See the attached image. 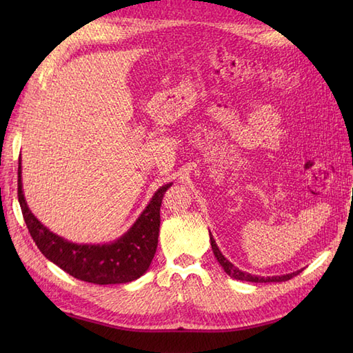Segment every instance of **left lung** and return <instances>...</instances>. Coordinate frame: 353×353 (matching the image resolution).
Instances as JSON below:
<instances>
[{
	"label": "left lung",
	"mask_w": 353,
	"mask_h": 353,
	"mask_svg": "<svg viewBox=\"0 0 353 353\" xmlns=\"http://www.w3.org/2000/svg\"><path fill=\"white\" fill-rule=\"evenodd\" d=\"M211 245H212V252L215 254V258L219 259L220 265L224 268V272H226L230 277H234V279H238V281H247V282H256V283H262V282H285L291 279V277L297 276L299 273L302 272V270H299V272H294V273H290V274H283V276H272V277H261V276H254V274H250V273H245V272H241V270L236 268L232 262H229L226 258L223 256V253L220 252L219 247H216L215 244V239L212 238L211 235Z\"/></svg>",
	"instance_id": "obj_1"
}]
</instances>
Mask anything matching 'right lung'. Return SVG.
Listing matches in <instances>:
<instances>
[{"label": "right lung", "instance_id": "1", "mask_svg": "<svg viewBox=\"0 0 353 353\" xmlns=\"http://www.w3.org/2000/svg\"><path fill=\"white\" fill-rule=\"evenodd\" d=\"M167 183L156 191L145 211L127 234L114 244L79 245L57 236L34 219L24 200L18 167V200L27 229L37 249L76 279L97 285L127 283L147 272L153 261L161 228V203Z\"/></svg>", "mask_w": 353, "mask_h": 353}]
</instances>
